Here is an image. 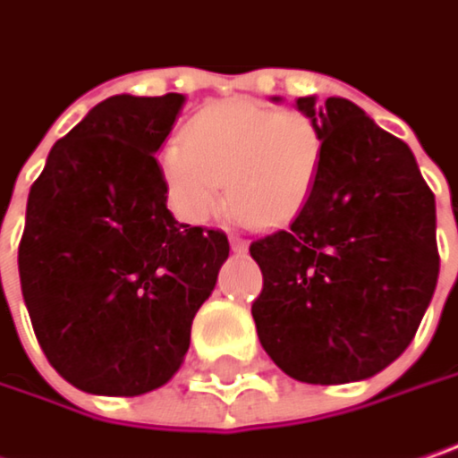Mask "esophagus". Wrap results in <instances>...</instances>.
Returning <instances> with one entry per match:
<instances>
[{"mask_svg": "<svg viewBox=\"0 0 458 458\" xmlns=\"http://www.w3.org/2000/svg\"><path fill=\"white\" fill-rule=\"evenodd\" d=\"M230 249H233L235 254H246L249 241H246V238H241V235H230Z\"/></svg>", "mask_w": 458, "mask_h": 458, "instance_id": "obj_1", "label": "esophagus"}]
</instances>
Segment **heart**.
Returning <instances> with one entry per match:
<instances>
[{"label":"heart","instance_id":"b5f03b06","mask_svg":"<svg viewBox=\"0 0 458 458\" xmlns=\"http://www.w3.org/2000/svg\"><path fill=\"white\" fill-rule=\"evenodd\" d=\"M327 160L321 126L306 114L251 100L202 108L160 149L157 165L168 202L186 223H204L225 204L256 225H283L310 202Z\"/></svg>","mask_w":458,"mask_h":458}]
</instances>
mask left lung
<instances>
[{
	"instance_id": "left-lung-1",
	"label": "left lung",
	"mask_w": 458,
	"mask_h": 458,
	"mask_svg": "<svg viewBox=\"0 0 458 458\" xmlns=\"http://www.w3.org/2000/svg\"><path fill=\"white\" fill-rule=\"evenodd\" d=\"M295 106L321 126L327 160L290 228L251 243L256 335L295 381H365L410 347L436 293V197L412 149L352 100Z\"/></svg>"
}]
</instances>
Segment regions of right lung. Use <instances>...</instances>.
Returning a JSON list of instances; mask_svg holds the SVG:
<instances>
[{
  "mask_svg": "<svg viewBox=\"0 0 458 458\" xmlns=\"http://www.w3.org/2000/svg\"><path fill=\"white\" fill-rule=\"evenodd\" d=\"M183 95H114L90 108L30 186L20 287L48 363L98 396L165 386L230 254L220 230L165 207L155 152Z\"/></svg>",
  "mask_w": 458,
  "mask_h": 458,
  "instance_id": "1",
  "label": "right lung"
}]
</instances>
